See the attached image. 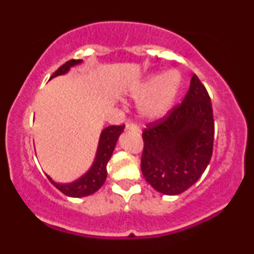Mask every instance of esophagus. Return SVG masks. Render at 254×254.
I'll use <instances>...</instances> for the list:
<instances>
[{
    "instance_id": "34e87169",
    "label": "esophagus",
    "mask_w": 254,
    "mask_h": 254,
    "mask_svg": "<svg viewBox=\"0 0 254 254\" xmlns=\"http://www.w3.org/2000/svg\"><path fill=\"white\" fill-rule=\"evenodd\" d=\"M125 129L129 130V131H132V132H138V131H139L138 127H137L136 124H132V123L127 124V127H125Z\"/></svg>"
}]
</instances>
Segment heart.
<instances>
[{
	"mask_svg": "<svg viewBox=\"0 0 254 254\" xmlns=\"http://www.w3.org/2000/svg\"><path fill=\"white\" fill-rule=\"evenodd\" d=\"M182 77L172 70L164 75H153L130 88L131 97L139 100V112L144 118L157 119L167 113L179 92Z\"/></svg>",
	"mask_w": 254,
	"mask_h": 254,
	"instance_id": "b5f03b06",
	"label": "heart"
}]
</instances>
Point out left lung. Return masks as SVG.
<instances>
[{
    "label": "left lung",
    "instance_id": "left-lung-1",
    "mask_svg": "<svg viewBox=\"0 0 254 254\" xmlns=\"http://www.w3.org/2000/svg\"><path fill=\"white\" fill-rule=\"evenodd\" d=\"M214 133L210 97L193 75L183 103L142 132L141 170L147 183L171 196L188 190L210 162Z\"/></svg>",
    "mask_w": 254,
    "mask_h": 254
}]
</instances>
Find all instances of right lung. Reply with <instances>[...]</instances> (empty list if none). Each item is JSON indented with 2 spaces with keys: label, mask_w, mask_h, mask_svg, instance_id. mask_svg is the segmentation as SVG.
<instances>
[{
  "label": "right lung",
  "mask_w": 254,
  "mask_h": 254,
  "mask_svg": "<svg viewBox=\"0 0 254 254\" xmlns=\"http://www.w3.org/2000/svg\"><path fill=\"white\" fill-rule=\"evenodd\" d=\"M81 63V60H70L65 62L63 65H61L56 71L52 74L51 77L57 76V75L65 74L66 71L70 69V66L75 64ZM125 125H110L106 129L103 130L100 136V141H99V147L97 151V156H95L94 164H93L90 170L87 172L84 176L80 179L71 184H57L48 176V179L55 188L58 189L62 193L69 197H84L89 196V194L97 192L101 186L104 185L105 180L107 177L106 166L109 160L112 156L113 150H115L116 143L119 135L123 132Z\"/></svg>",
  "instance_id": "add662e5"
}]
</instances>
